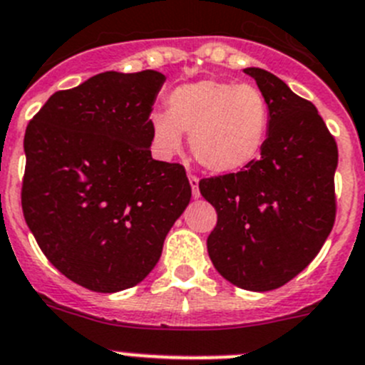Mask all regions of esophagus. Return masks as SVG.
<instances>
[{"mask_svg":"<svg viewBox=\"0 0 365 365\" xmlns=\"http://www.w3.org/2000/svg\"><path fill=\"white\" fill-rule=\"evenodd\" d=\"M188 179H190V185H192V193H193V197H195V199H199V197H200V192H199V179H197V177L193 175V173H190Z\"/></svg>","mask_w":365,"mask_h":365,"instance_id":"obj_1","label":"esophagus"}]
</instances>
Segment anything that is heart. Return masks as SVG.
Returning <instances> with one entry per match:
<instances>
[{
	"instance_id": "heart-1",
	"label": "heart",
	"mask_w": 365,
	"mask_h": 365,
	"mask_svg": "<svg viewBox=\"0 0 365 365\" xmlns=\"http://www.w3.org/2000/svg\"><path fill=\"white\" fill-rule=\"evenodd\" d=\"M269 125V103L256 86L215 78L179 86L168 95V113L150 116L159 154L180 150L186 133L193 158L213 173H237L255 163Z\"/></svg>"
}]
</instances>
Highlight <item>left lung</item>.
<instances>
[{
	"label": "left lung",
	"mask_w": 365,
	"mask_h": 365,
	"mask_svg": "<svg viewBox=\"0 0 365 365\" xmlns=\"http://www.w3.org/2000/svg\"><path fill=\"white\" fill-rule=\"evenodd\" d=\"M244 73L269 103L265 147L247 168L202 179L199 190L218 217L207 237L215 269L267 292L307 269L331 232L339 150L314 103L265 69Z\"/></svg>",
	"instance_id": "obj_1"
}]
</instances>
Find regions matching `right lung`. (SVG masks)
Returning <instances> with one entry per match:
<instances>
[{"instance_id":"obj_1","label":"right lung","mask_w":365,"mask_h":365,"mask_svg":"<svg viewBox=\"0 0 365 365\" xmlns=\"http://www.w3.org/2000/svg\"><path fill=\"white\" fill-rule=\"evenodd\" d=\"M165 81L100 73L53 93L24 133V220L51 265L93 292L143 281L192 197L185 166L150 154Z\"/></svg>"}]
</instances>
